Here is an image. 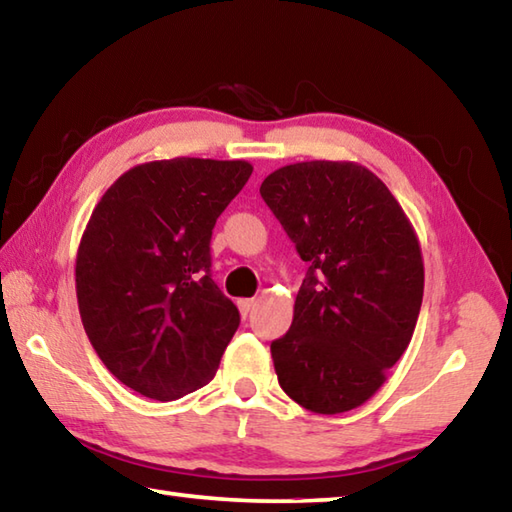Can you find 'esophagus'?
<instances>
[{
  "mask_svg": "<svg viewBox=\"0 0 512 512\" xmlns=\"http://www.w3.org/2000/svg\"><path fill=\"white\" fill-rule=\"evenodd\" d=\"M237 306H239L241 318H248L250 311L255 309V300H239V302H237Z\"/></svg>",
  "mask_w": 512,
  "mask_h": 512,
  "instance_id": "esophagus-1",
  "label": "esophagus"
}]
</instances>
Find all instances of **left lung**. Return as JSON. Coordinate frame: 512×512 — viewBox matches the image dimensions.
<instances>
[{
	"label": "left lung",
	"mask_w": 512,
	"mask_h": 512,
	"mask_svg": "<svg viewBox=\"0 0 512 512\" xmlns=\"http://www.w3.org/2000/svg\"><path fill=\"white\" fill-rule=\"evenodd\" d=\"M259 194L309 264L293 324L271 342L280 387L315 414H342L385 383L423 302L416 232L374 172L306 161L268 174Z\"/></svg>",
	"instance_id": "left-lung-1"
}]
</instances>
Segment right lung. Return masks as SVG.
Masks as SVG:
<instances>
[{
  "instance_id": "add662e5",
  "label": "right lung",
  "mask_w": 512,
  "mask_h": 512,
  "mask_svg": "<svg viewBox=\"0 0 512 512\" xmlns=\"http://www.w3.org/2000/svg\"><path fill=\"white\" fill-rule=\"evenodd\" d=\"M250 174L246 161L143 163L91 212L76 259L82 327L134 392L165 403L215 378L239 311L212 280L210 239Z\"/></svg>"
}]
</instances>
